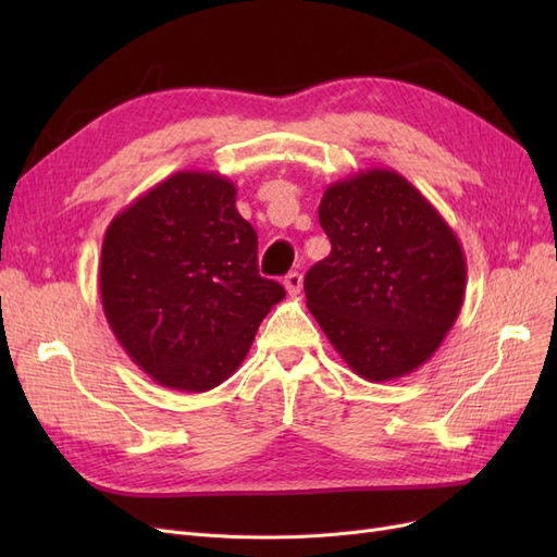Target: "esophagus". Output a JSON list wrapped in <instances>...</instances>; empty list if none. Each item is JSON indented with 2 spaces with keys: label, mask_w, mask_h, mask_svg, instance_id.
I'll use <instances>...</instances> for the list:
<instances>
[{
  "label": "esophagus",
  "mask_w": 557,
  "mask_h": 557,
  "mask_svg": "<svg viewBox=\"0 0 557 557\" xmlns=\"http://www.w3.org/2000/svg\"><path fill=\"white\" fill-rule=\"evenodd\" d=\"M283 285H285V290H288V295L295 297V295L301 293V285H305V278H301L299 272H290L288 276H285Z\"/></svg>",
  "instance_id": "34e87169"
}]
</instances>
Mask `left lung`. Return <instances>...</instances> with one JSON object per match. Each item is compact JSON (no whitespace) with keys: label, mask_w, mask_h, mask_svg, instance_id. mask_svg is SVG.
I'll list each match as a JSON object with an SVG mask.
<instances>
[{"label":"left lung","mask_w":557,"mask_h":557,"mask_svg":"<svg viewBox=\"0 0 557 557\" xmlns=\"http://www.w3.org/2000/svg\"><path fill=\"white\" fill-rule=\"evenodd\" d=\"M332 250L305 278L307 307L364 381L411 374L465 301V250L428 197L395 170L332 183L318 207Z\"/></svg>","instance_id":"obj_1"}]
</instances>
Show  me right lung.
Wrapping results in <instances>:
<instances>
[{
	"instance_id": "obj_1",
	"label": "right lung",
	"mask_w": 557,
	"mask_h": 557,
	"mask_svg": "<svg viewBox=\"0 0 557 557\" xmlns=\"http://www.w3.org/2000/svg\"><path fill=\"white\" fill-rule=\"evenodd\" d=\"M218 172L185 170L107 227L99 293L117 344L156 383L207 393L227 381L285 297L258 272V234Z\"/></svg>"
}]
</instances>
